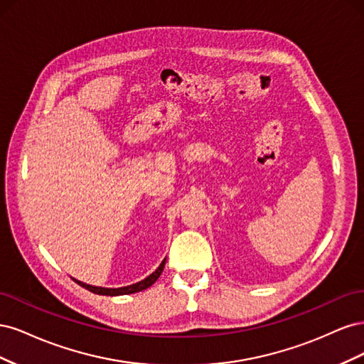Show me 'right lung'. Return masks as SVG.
<instances>
[{
	"mask_svg": "<svg viewBox=\"0 0 364 364\" xmlns=\"http://www.w3.org/2000/svg\"><path fill=\"white\" fill-rule=\"evenodd\" d=\"M165 261H167V258H164V261L159 264V267L153 272L151 274H149V277L146 279H142L139 282H135V284H130V285H126V287H118V289H107V287H97V285H90V284H85L79 279L73 278V281H75L77 284L80 285V287L90 290L95 294H103V296H121V294H132V293H138V291H142L146 290L149 287H151L153 284L156 282V279L161 277V273L164 270V266H165Z\"/></svg>",
	"mask_w": 364,
	"mask_h": 364,
	"instance_id": "1",
	"label": "right lung"
}]
</instances>
